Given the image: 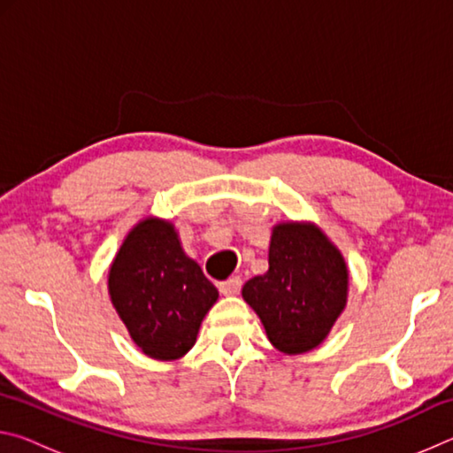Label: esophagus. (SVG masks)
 I'll use <instances>...</instances> for the list:
<instances>
[{
  "instance_id": "1",
  "label": "esophagus",
  "mask_w": 453,
  "mask_h": 453,
  "mask_svg": "<svg viewBox=\"0 0 453 453\" xmlns=\"http://www.w3.org/2000/svg\"><path fill=\"white\" fill-rule=\"evenodd\" d=\"M242 289V278L240 275H232V278L226 281H219V291L224 296H237Z\"/></svg>"
}]
</instances>
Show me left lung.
<instances>
[{
    "instance_id": "1",
    "label": "left lung",
    "mask_w": 453,
    "mask_h": 453,
    "mask_svg": "<svg viewBox=\"0 0 453 453\" xmlns=\"http://www.w3.org/2000/svg\"><path fill=\"white\" fill-rule=\"evenodd\" d=\"M348 267L340 250L313 224H278L270 270L242 289L270 342L296 356L326 340L348 302Z\"/></svg>"
}]
</instances>
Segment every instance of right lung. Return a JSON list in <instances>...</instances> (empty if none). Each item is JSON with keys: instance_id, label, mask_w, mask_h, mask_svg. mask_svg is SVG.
Returning <instances> with one entry per match:
<instances>
[{"instance_id": "right-lung-1", "label": "right lung", "mask_w": 453, "mask_h": 453, "mask_svg": "<svg viewBox=\"0 0 453 453\" xmlns=\"http://www.w3.org/2000/svg\"><path fill=\"white\" fill-rule=\"evenodd\" d=\"M110 297L145 356L172 362L194 348L218 289L183 251L170 221L145 218L126 235L107 278Z\"/></svg>"}]
</instances>
